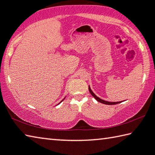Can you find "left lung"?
<instances>
[{
  "label": "left lung",
  "instance_id": "left-lung-1",
  "mask_svg": "<svg viewBox=\"0 0 155 155\" xmlns=\"http://www.w3.org/2000/svg\"><path fill=\"white\" fill-rule=\"evenodd\" d=\"M88 90H89V92H90V93L91 94L92 96H93L97 101L100 102V103H103V104H108V105L110 104L111 105V104H118V103H122V101H120V102H108V101H104V100L101 99V98H100L99 97H98L97 96H96V95L94 94V93H93V92L92 91L90 86H88Z\"/></svg>",
  "mask_w": 155,
  "mask_h": 155
}]
</instances>
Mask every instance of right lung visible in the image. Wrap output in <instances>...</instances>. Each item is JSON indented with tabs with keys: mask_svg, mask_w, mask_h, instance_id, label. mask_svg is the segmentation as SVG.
<instances>
[{
	"mask_svg": "<svg viewBox=\"0 0 155 155\" xmlns=\"http://www.w3.org/2000/svg\"><path fill=\"white\" fill-rule=\"evenodd\" d=\"M64 99H63V100H64ZM63 100H62V101H61V102H62V101H63ZM58 104H59V103H58Z\"/></svg>",
	"mask_w": 155,
	"mask_h": 155,
	"instance_id": "obj_1",
	"label": "right lung"
}]
</instances>
